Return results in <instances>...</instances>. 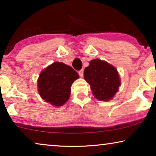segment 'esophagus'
Returning a JSON list of instances; mask_svg holds the SVG:
<instances>
[{
  "mask_svg": "<svg viewBox=\"0 0 156 156\" xmlns=\"http://www.w3.org/2000/svg\"><path fill=\"white\" fill-rule=\"evenodd\" d=\"M78 73H79V74H80V76H81V77H82V76H83V74H84V69H82L79 70V71H78Z\"/></svg>",
  "mask_w": 156,
  "mask_h": 156,
  "instance_id": "34e87169",
  "label": "esophagus"
}]
</instances>
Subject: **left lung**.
<instances>
[{"label":"left lung","mask_w":156,"mask_h":156,"mask_svg":"<svg viewBox=\"0 0 156 156\" xmlns=\"http://www.w3.org/2000/svg\"><path fill=\"white\" fill-rule=\"evenodd\" d=\"M84 79L90 84L95 98L108 101L120 86V79L116 68L99 59H92L84 71Z\"/></svg>","instance_id":"8db88e82"}]
</instances>
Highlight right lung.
<instances>
[{"label":"right lung","instance_id":"1","mask_svg":"<svg viewBox=\"0 0 156 156\" xmlns=\"http://www.w3.org/2000/svg\"><path fill=\"white\" fill-rule=\"evenodd\" d=\"M78 78V73L70 66L54 62L40 74L38 91L45 101L53 106H62L69 99L71 85Z\"/></svg>","mask_w":156,"mask_h":156}]
</instances>
